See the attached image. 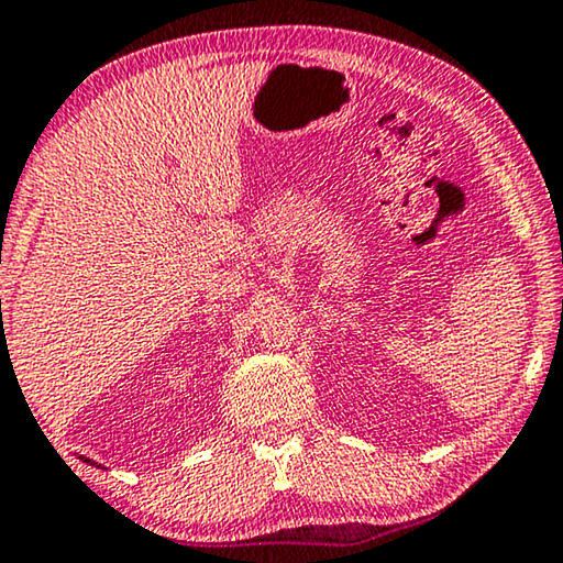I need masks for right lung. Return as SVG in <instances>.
I'll list each match as a JSON object with an SVG mask.
<instances>
[{"instance_id":"add662e5","label":"right lung","mask_w":563,"mask_h":563,"mask_svg":"<svg viewBox=\"0 0 563 563\" xmlns=\"http://www.w3.org/2000/svg\"><path fill=\"white\" fill-rule=\"evenodd\" d=\"M80 460H84V457H80ZM84 462H91V460H84ZM96 467H101V464H96Z\"/></svg>"}]
</instances>
